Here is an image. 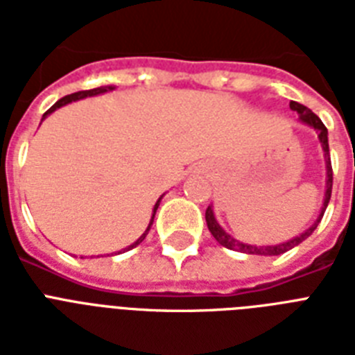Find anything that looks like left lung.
I'll list each match as a JSON object with an SVG mask.
<instances>
[{
    "mask_svg": "<svg viewBox=\"0 0 355 355\" xmlns=\"http://www.w3.org/2000/svg\"><path fill=\"white\" fill-rule=\"evenodd\" d=\"M289 108H291L293 112L298 114V119L304 123V125H308V127L315 128L317 130V136H319V141H320V147H322V153H324V164H326V189H324V200H322V208H320V214L317 216L315 223L308 230H304L300 236L293 237V239H287L284 243H278V245H248V243H243V241H237L234 239L232 236L228 232L223 230V227L217 223L216 216H214V206H208L206 208V225H208V230L211 232V236L216 237L217 243L223 245V247L230 248V250H239V252H245V254H258V256H280V254L287 252V250H291L293 247H297L304 239H308L313 230L317 228V225L320 223L322 216H324L326 211V206L330 202V197H331V184H334V173H331V160H330V147H328V128L324 127V123L320 121L319 116H315L308 107H304L300 103L297 101H291L289 103Z\"/></svg>",
    "mask_w": 355,
    "mask_h": 355,
    "instance_id": "8db88e82",
    "label": "left lung"
}]
</instances>
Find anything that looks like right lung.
I'll use <instances>...</instances> for the list:
<instances>
[{
    "label": "right lung",
    "instance_id": "add662e5",
    "mask_svg": "<svg viewBox=\"0 0 355 355\" xmlns=\"http://www.w3.org/2000/svg\"><path fill=\"white\" fill-rule=\"evenodd\" d=\"M114 88H116V86H99V88H94V90H83V92H75V94H69V96H66V97H62V99H58L57 103H55V105H53L51 108H49V110H47L46 114H44V118H47V116H49V114L51 112H55V110H57V108H60V107H64V105H68V103H71V101H79V99H85V97H94V96H99V94H107V92H112ZM42 118V119H44ZM162 197H164V195H162ZM162 197L158 200H156V205H155V208H153V217H150V223H149V227L145 228V232L141 234V236L138 237V239H136V241L132 243V245H128L127 248H123V250H119L118 254H121V252H125V250H130V248H134V247H138L139 243L144 241L145 239V236H147V234H149V230H150V225H153V221H155V214H156V210H158V206H160V200H162ZM80 258H83V256H80Z\"/></svg>",
    "mask_w": 355,
    "mask_h": 355
}]
</instances>
